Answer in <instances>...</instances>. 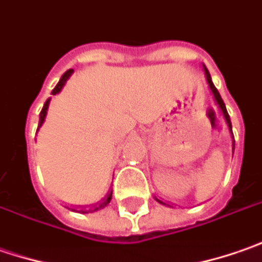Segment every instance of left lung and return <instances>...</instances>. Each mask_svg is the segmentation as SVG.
<instances>
[{
    "instance_id": "8db88e82",
    "label": "left lung",
    "mask_w": 262,
    "mask_h": 262,
    "mask_svg": "<svg viewBox=\"0 0 262 262\" xmlns=\"http://www.w3.org/2000/svg\"><path fill=\"white\" fill-rule=\"evenodd\" d=\"M205 74H207V80H208V85H210L211 91H212V94H214V98H215V101H217V104H219V107L222 108L223 114H224V119L227 121V124H229V129L232 130V123H230V117H229V114H227V110H226V105H224V102H223L222 97H220V94H219V91H217V88L214 86V83L211 82V77H210V73L207 72V69H205ZM158 202H161L160 199H157ZM163 204V202H161Z\"/></svg>"
}]
</instances>
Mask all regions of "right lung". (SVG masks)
<instances>
[{"instance_id":"1","label":"right lung","mask_w":262,"mask_h":262,"mask_svg":"<svg viewBox=\"0 0 262 262\" xmlns=\"http://www.w3.org/2000/svg\"><path fill=\"white\" fill-rule=\"evenodd\" d=\"M72 73H73V69L67 70V72H66L63 76H61L60 82H58V83H57V86H55V88L52 89V95H55V94H58V92L61 91V88H63L64 83H66V80H67V79L70 77V74H72ZM48 105H50V99H47V101H45V104H43V108H42V111H40L39 124H38V129H39L40 124H42V123H43V120H45V116H47V110H48ZM111 196H113V190H111V192H108V195H107V196L104 198V201H101V202L98 204L97 207H94L92 210H89V211H97V210H101V208H104L105 205H108V204H110V201H111ZM89 211L82 210L80 212H89Z\"/></svg>"}]
</instances>
